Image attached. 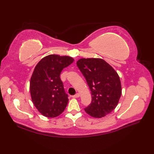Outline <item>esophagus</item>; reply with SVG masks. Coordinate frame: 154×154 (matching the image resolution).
<instances>
[{"label": "esophagus", "instance_id": "34e87169", "mask_svg": "<svg viewBox=\"0 0 154 154\" xmlns=\"http://www.w3.org/2000/svg\"><path fill=\"white\" fill-rule=\"evenodd\" d=\"M80 97V94L79 93H77V94H75V95L73 96V98H78V97Z\"/></svg>", "mask_w": 154, "mask_h": 154}]
</instances>
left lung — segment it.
Here are the masks:
<instances>
[{
    "mask_svg": "<svg viewBox=\"0 0 154 154\" xmlns=\"http://www.w3.org/2000/svg\"><path fill=\"white\" fill-rule=\"evenodd\" d=\"M77 65L89 87L92 100L85 109L94 118H102L116 107L122 94L119 75L116 71L99 58H82Z\"/></svg>",
    "mask_w": 154,
    "mask_h": 154,
    "instance_id": "left-lung-1",
    "label": "left lung"
}]
</instances>
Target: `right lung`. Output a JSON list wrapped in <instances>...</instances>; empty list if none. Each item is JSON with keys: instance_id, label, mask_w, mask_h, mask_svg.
<instances>
[{"instance_id": "1", "label": "right lung", "mask_w": 154, "mask_h": 154, "mask_svg": "<svg viewBox=\"0 0 154 154\" xmlns=\"http://www.w3.org/2000/svg\"><path fill=\"white\" fill-rule=\"evenodd\" d=\"M74 61L69 56L50 55L38 62L31 77L32 100L42 115L56 117L63 112L68 103L60 74Z\"/></svg>"}]
</instances>
